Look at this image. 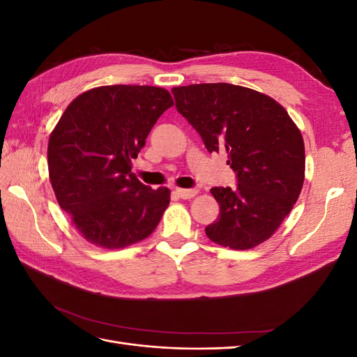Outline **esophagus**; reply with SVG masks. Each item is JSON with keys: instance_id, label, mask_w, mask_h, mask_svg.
<instances>
[{"instance_id": "obj_1", "label": "esophagus", "mask_w": 357, "mask_h": 357, "mask_svg": "<svg viewBox=\"0 0 357 357\" xmlns=\"http://www.w3.org/2000/svg\"><path fill=\"white\" fill-rule=\"evenodd\" d=\"M176 192H177V195H178L180 198H183V199H190V198H193V197L197 195L198 189H181V188H177Z\"/></svg>"}]
</instances>
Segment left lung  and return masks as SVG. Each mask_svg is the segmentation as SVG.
<instances>
[{"instance_id":"1","label":"left lung","mask_w":357,"mask_h":357,"mask_svg":"<svg viewBox=\"0 0 357 357\" xmlns=\"http://www.w3.org/2000/svg\"><path fill=\"white\" fill-rule=\"evenodd\" d=\"M176 107L197 129L208 152H225L238 185L213 188L219 219L208 238L248 250L271 238L294 208L305 178V147L299 128L271 96L231 83H199L171 89Z\"/></svg>"}]
</instances>
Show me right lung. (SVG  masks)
Instances as JSON below:
<instances>
[{
  "label": "right lung",
  "instance_id": "add662e5",
  "mask_svg": "<svg viewBox=\"0 0 357 357\" xmlns=\"http://www.w3.org/2000/svg\"><path fill=\"white\" fill-rule=\"evenodd\" d=\"M172 105L169 92L156 86H98L74 98L53 128L49 178L59 207L88 243L114 250L156 229L171 192L143 185L131 159Z\"/></svg>",
  "mask_w": 357,
  "mask_h": 357
}]
</instances>
